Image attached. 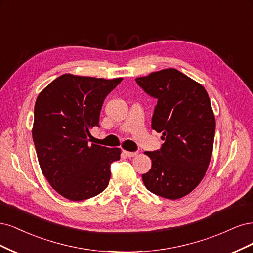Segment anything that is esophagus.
<instances>
[{"label": "esophagus", "mask_w": 253, "mask_h": 253, "mask_svg": "<svg viewBox=\"0 0 253 253\" xmlns=\"http://www.w3.org/2000/svg\"><path fill=\"white\" fill-rule=\"evenodd\" d=\"M124 153H125V156L128 158H133L137 154V152H129V151H124Z\"/></svg>", "instance_id": "1"}]
</instances>
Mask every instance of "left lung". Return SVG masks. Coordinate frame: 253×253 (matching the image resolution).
Masks as SVG:
<instances>
[{
    "instance_id": "8db88e82",
    "label": "left lung",
    "mask_w": 253,
    "mask_h": 253,
    "mask_svg": "<svg viewBox=\"0 0 253 253\" xmlns=\"http://www.w3.org/2000/svg\"><path fill=\"white\" fill-rule=\"evenodd\" d=\"M135 82L158 100L151 128L164 141L146 151L152 166L142 175L149 191L169 200L190 193L205 175L212 156L215 119L207 91L173 68L136 78Z\"/></svg>"
}]
</instances>
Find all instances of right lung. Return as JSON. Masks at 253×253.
Here are the masks:
<instances>
[{
  "label": "right lung",
  "mask_w": 253,
  "mask_h": 253,
  "mask_svg": "<svg viewBox=\"0 0 253 253\" xmlns=\"http://www.w3.org/2000/svg\"><path fill=\"white\" fill-rule=\"evenodd\" d=\"M122 79L63 75L38 96L32 138L39 164L52 188L70 201H83L106 189L110 165L120 148L89 144V128L99 127L105 97Z\"/></svg>",
  "instance_id": "add662e5"
}]
</instances>
